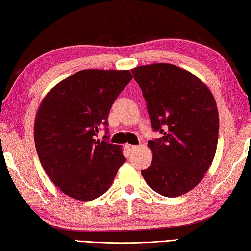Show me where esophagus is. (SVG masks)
<instances>
[{"instance_id":"obj_1","label":"esophagus","mask_w":251,"mask_h":251,"mask_svg":"<svg viewBox=\"0 0 251 251\" xmlns=\"http://www.w3.org/2000/svg\"><path fill=\"white\" fill-rule=\"evenodd\" d=\"M125 148H126L127 150H128L129 152H131V151H134L135 149H137L138 147H137V146H132V145H128V143H127V145H125Z\"/></svg>"}]
</instances>
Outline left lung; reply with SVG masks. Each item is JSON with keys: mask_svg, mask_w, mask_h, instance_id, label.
I'll list each match as a JSON object with an SVG mask.
<instances>
[{"mask_svg": "<svg viewBox=\"0 0 251 251\" xmlns=\"http://www.w3.org/2000/svg\"><path fill=\"white\" fill-rule=\"evenodd\" d=\"M142 90L153 131L150 166L141 175L152 190L180 196L204 178L215 157L219 115L210 90L191 72L170 63L131 70Z\"/></svg>", "mask_w": 251, "mask_h": 251, "instance_id": "left-lung-1", "label": "left lung"}]
</instances>
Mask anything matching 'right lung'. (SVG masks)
<instances>
[{
  "mask_svg": "<svg viewBox=\"0 0 251 251\" xmlns=\"http://www.w3.org/2000/svg\"><path fill=\"white\" fill-rule=\"evenodd\" d=\"M132 78L128 70H82L63 79L44 98L34 123L42 166L61 192L93 201L109 190L125 163L121 146L110 143L112 104ZM104 139H97L100 126Z\"/></svg>",
  "mask_w": 251,
  "mask_h": 251,
  "instance_id": "add662e5",
  "label": "right lung"
}]
</instances>
